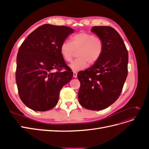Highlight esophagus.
I'll return each instance as SVG.
<instances>
[{
	"label": "esophagus",
	"mask_w": 149,
	"mask_h": 149,
	"mask_svg": "<svg viewBox=\"0 0 149 149\" xmlns=\"http://www.w3.org/2000/svg\"><path fill=\"white\" fill-rule=\"evenodd\" d=\"M73 77H74V78H76V77H77V72L73 71Z\"/></svg>",
	"instance_id": "1"
}]
</instances>
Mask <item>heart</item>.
Listing matches in <instances>:
<instances>
[{
	"label": "heart",
	"mask_w": 149,
	"mask_h": 149,
	"mask_svg": "<svg viewBox=\"0 0 149 149\" xmlns=\"http://www.w3.org/2000/svg\"><path fill=\"white\" fill-rule=\"evenodd\" d=\"M70 41L62 42L60 52L67 62H71L75 52H78V58L70 65L73 71L82 70L88 64L93 66L100 59L104 49V43L100 37L86 31H81L71 36Z\"/></svg>",
	"instance_id": "1"
}]
</instances>
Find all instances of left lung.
<instances>
[{"mask_svg":"<svg viewBox=\"0 0 149 149\" xmlns=\"http://www.w3.org/2000/svg\"><path fill=\"white\" fill-rule=\"evenodd\" d=\"M91 31L102 40L104 49L95 65L78 72V100L86 109L101 111L120 96L128 74V52L120 35L111 26H95Z\"/></svg>","mask_w":149,"mask_h":149,"instance_id":"8db88e82","label":"left lung"}]
</instances>
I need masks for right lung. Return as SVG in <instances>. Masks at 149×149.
Returning a JSON list of instances; mask_svg holds the SVG:
<instances>
[{
  "mask_svg": "<svg viewBox=\"0 0 149 149\" xmlns=\"http://www.w3.org/2000/svg\"><path fill=\"white\" fill-rule=\"evenodd\" d=\"M74 30L44 24L31 32L17 53L16 83L22 101L30 109L46 111L58 103L60 91L73 73L60 52L62 42Z\"/></svg>",
  "mask_w": 149,
  "mask_h": 149,
  "instance_id": "obj_1",
  "label": "right lung"
}]
</instances>
